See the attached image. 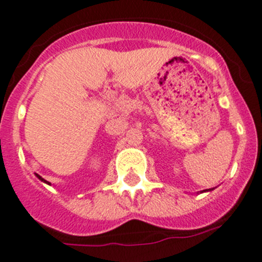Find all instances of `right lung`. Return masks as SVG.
Here are the masks:
<instances>
[{
  "label": "right lung",
  "instance_id": "add662e5",
  "mask_svg": "<svg viewBox=\"0 0 262 262\" xmlns=\"http://www.w3.org/2000/svg\"><path fill=\"white\" fill-rule=\"evenodd\" d=\"M36 178H38V179H39V180H41V181H44V182H47V184H49V182H48V181H46V180H44V179H43V178H41V176H39V175H36Z\"/></svg>",
  "mask_w": 262,
  "mask_h": 262
}]
</instances>
